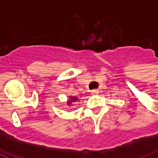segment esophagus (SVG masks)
I'll return each mask as SVG.
<instances>
[{
  "mask_svg": "<svg viewBox=\"0 0 158 158\" xmlns=\"http://www.w3.org/2000/svg\"><path fill=\"white\" fill-rule=\"evenodd\" d=\"M98 93H99L98 89H93V90H91V95H97Z\"/></svg>",
  "mask_w": 158,
  "mask_h": 158,
  "instance_id": "obj_1",
  "label": "esophagus"
}]
</instances>
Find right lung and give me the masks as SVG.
Segmentation results:
<instances>
[{
    "mask_svg": "<svg viewBox=\"0 0 158 158\" xmlns=\"http://www.w3.org/2000/svg\"><path fill=\"white\" fill-rule=\"evenodd\" d=\"M79 101V98L78 97H75V96H69V98L67 100V106H73V103L76 102H78Z\"/></svg>",
    "mask_w": 158,
    "mask_h": 158,
    "instance_id": "obj_1",
    "label": "right lung"
}]
</instances>
